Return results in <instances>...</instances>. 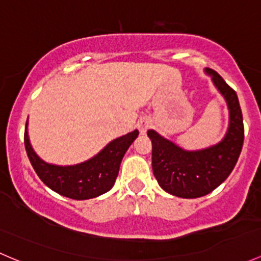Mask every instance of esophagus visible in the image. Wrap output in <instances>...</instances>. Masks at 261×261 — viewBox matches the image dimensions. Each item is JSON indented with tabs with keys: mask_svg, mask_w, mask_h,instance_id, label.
Wrapping results in <instances>:
<instances>
[{
	"mask_svg": "<svg viewBox=\"0 0 261 261\" xmlns=\"http://www.w3.org/2000/svg\"><path fill=\"white\" fill-rule=\"evenodd\" d=\"M151 125H152L151 120H149V118H141V120L138 122V128L139 131H140L141 135H145L146 131L151 127Z\"/></svg>",
	"mask_w": 261,
	"mask_h": 261,
	"instance_id": "34e87169",
	"label": "esophagus"
}]
</instances>
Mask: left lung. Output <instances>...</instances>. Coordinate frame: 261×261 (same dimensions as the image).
<instances>
[{"label":"left lung","instance_id":"8db88e82","mask_svg":"<svg viewBox=\"0 0 261 261\" xmlns=\"http://www.w3.org/2000/svg\"><path fill=\"white\" fill-rule=\"evenodd\" d=\"M213 86L225 98L228 127L220 143L199 150H186L158 134L147 131L152 144V173L159 186L180 198H198L226 180L238 163L244 144V122L236 92L218 73L206 68Z\"/></svg>","mask_w":261,"mask_h":261}]
</instances>
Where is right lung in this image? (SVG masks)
I'll list each match as a JSON object with an SVG mask.
<instances>
[{
	"mask_svg": "<svg viewBox=\"0 0 261 261\" xmlns=\"http://www.w3.org/2000/svg\"><path fill=\"white\" fill-rule=\"evenodd\" d=\"M139 135L138 130L115 139L98 154L74 165H57L44 162L30 144L28 121L25 147L31 165L45 186L51 191L72 199H91L106 193L114 187L121 160Z\"/></svg>",
	"mask_w": 261,
	"mask_h": 261,
	"instance_id": "add662e5",
	"label": "right lung"
}]
</instances>
